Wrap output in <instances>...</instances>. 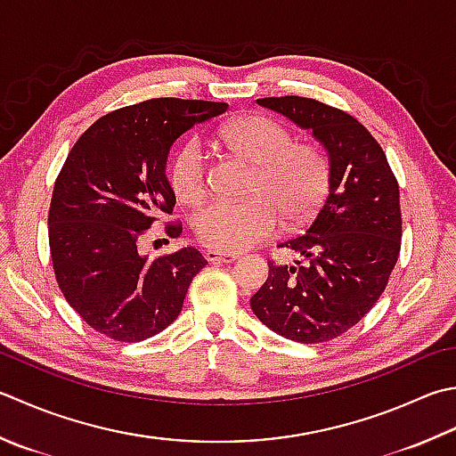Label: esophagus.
I'll use <instances>...</instances> for the list:
<instances>
[{
  "mask_svg": "<svg viewBox=\"0 0 456 456\" xmlns=\"http://www.w3.org/2000/svg\"><path fill=\"white\" fill-rule=\"evenodd\" d=\"M237 256V253H223L217 251V248H208V251H205V258H208L209 263H233Z\"/></svg>",
  "mask_w": 456,
  "mask_h": 456,
  "instance_id": "1",
  "label": "esophagus"
}]
</instances>
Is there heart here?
Wrapping results in <instances>:
<instances>
[{
    "mask_svg": "<svg viewBox=\"0 0 456 456\" xmlns=\"http://www.w3.org/2000/svg\"><path fill=\"white\" fill-rule=\"evenodd\" d=\"M221 140L255 164L248 182L253 195L213 200L195 213V235L211 248L239 253L273 237L284 217L297 227L322 205L330 166L320 148L294 144L290 132L266 116H240L221 128ZM169 183L177 200L195 203L208 187V166L200 142L185 140L169 164Z\"/></svg>",
    "mask_w": 456,
    "mask_h": 456,
    "instance_id": "b5f03b06",
    "label": "heart"
}]
</instances>
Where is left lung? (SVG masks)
<instances>
[{"mask_svg":"<svg viewBox=\"0 0 456 456\" xmlns=\"http://www.w3.org/2000/svg\"><path fill=\"white\" fill-rule=\"evenodd\" d=\"M312 130L328 151V193L298 235L279 247L305 263L274 265L251 298L261 322L300 344L342 336L368 314L386 290L401 251L399 183L386 151L362 122L305 96L256 101Z\"/></svg>","mask_w":456,"mask_h":456,"instance_id":"1","label":"left lung"}]
</instances>
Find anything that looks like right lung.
Returning <instances> with one entry per match:
<instances>
[{"label": "right lung", "instance_id": "add662e5", "mask_svg": "<svg viewBox=\"0 0 456 456\" xmlns=\"http://www.w3.org/2000/svg\"><path fill=\"white\" fill-rule=\"evenodd\" d=\"M225 110V102L150 98L98 118L70 148L49 208L51 261L62 297L98 334L140 342L180 316L208 261L193 247L148 258L140 245L151 223L174 213L169 146ZM182 229V221L164 227L172 239Z\"/></svg>", "mask_w": 456, "mask_h": 456}]
</instances>
